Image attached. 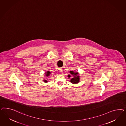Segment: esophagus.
I'll list each match as a JSON object with an SVG mask.
<instances>
[{
	"label": "esophagus",
	"mask_w": 126,
	"mask_h": 126,
	"mask_svg": "<svg viewBox=\"0 0 126 126\" xmlns=\"http://www.w3.org/2000/svg\"><path fill=\"white\" fill-rule=\"evenodd\" d=\"M59 72L61 73H63V69L62 68L59 69Z\"/></svg>",
	"instance_id": "1"
}]
</instances>
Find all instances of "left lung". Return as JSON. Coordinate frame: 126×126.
Masks as SVG:
<instances>
[{"mask_svg": "<svg viewBox=\"0 0 126 126\" xmlns=\"http://www.w3.org/2000/svg\"><path fill=\"white\" fill-rule=\"evenodd\" d=\"M70 75L69 74L67 76L69 79L71 78V75H72V77H72V78H71V83L73 84H78V83H79L80 81V76L79 73L78 72H74L73 71H71L70 72Z\"/></svg>", "mask_w": 126, "mask_h": 126, "instance_id": "left-lung-1", "label": "left lung"}]
</instances>
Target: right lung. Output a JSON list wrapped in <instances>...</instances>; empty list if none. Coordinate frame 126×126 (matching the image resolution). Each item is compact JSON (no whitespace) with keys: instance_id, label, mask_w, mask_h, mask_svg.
Returning <instances> with one entry per match:
<instances>
[{"instance_id":"add662e5","label":"right lung","mask_w":126,"mask_h":126,"mask_svg":"<svg viewBox=\"0 0 126 126\" xmlns=\"http://www.w3.org/2000/svg\"><path fill=\"white\" fill-rule=\"evenodd\" d=\"M51 73L49 71H47V72H45V76H46V77H48L49 76L50 74H51ZM43 81H44V82H45V83H47V81L45 80V79H44Z\"/></svg>"}]
</instances>
